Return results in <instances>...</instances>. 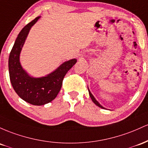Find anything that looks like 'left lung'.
I'll return each mask as SVG.
<instances>
[{
  "instance_id": "1",
  "label": "left lung",
  "mask_w": 148,
  "mask_h": 148,
  "mask_svg": "<svg viewBox=\"0 0 148 148\" xmlns=\"http://www.w3.org/2000/svg\"><path fill=\"white\" fill-rule=\"evenodd\" d=\"M88 91H89V96H90L91 99H92V101H93V102H94V103H95V104H96V106H99V107H100V108H103V109H106V108H104V107H103V106H101V104H100V103H99V102H98V101L96 100V99H95V98H94V96L92 95V93H91V92H90V91H89V87H88Z\"/></svg>"
}]
</instances>
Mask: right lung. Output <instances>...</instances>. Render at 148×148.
Wrapping results in <instances>:
<instances>
[{"label": "right lung", "instance_id": "add662e5", "mask_svg": "<svg viewBox=\"0 0 148 148\" xmlns=\"http://www.w3.org/2000/svg\"><path fill=\"white\" fill-rule=\"evenodd\" d=\"M40 16L23 28L16 38L8 61L10 79L13 89L21 99L34 106H42L54 100L60 91L64 76L77 62L65 61L51 73L40 77L29 75L20 63V53L31 27Z\"/></svg>", "mask_w": 148, "mask_h": 148}]
</instances>
